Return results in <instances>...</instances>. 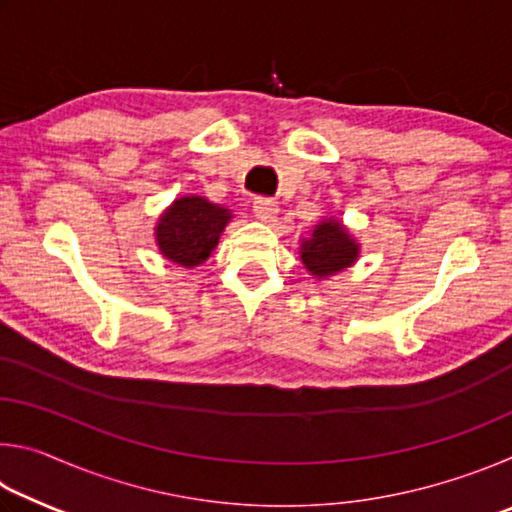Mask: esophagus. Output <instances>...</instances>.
Masks as SVG:
<instances>
[{
    "mask_svg": "<svg viewBox=\"0 0 512 512\" xmlns=\"http://www.w3.org/2000/svg\"><path fill=\"white\" fill-rule=\"evenodd\" d=\"M253 212L262 223H271V221H275V216H277V212H280V207H277V203L271 201V198H257L255 205H253Z\"/></svg>",
    "mask_w": 512,
    "mask_h": 512,
    "instance_id": "34e87169",
    "label": "esophagus"
}]
</instances>
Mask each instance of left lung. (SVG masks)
Listing matches in <instances>:
<instances>
[{
    "label": "left lung",
    "mask_w": 512,
    "mask_h": 512,
    "mask_svg": "<svg viewBox=\"0 0 512 512\" xmlns=\"http://www.w3.org/2000/svg\"><path fill=\"white\" fill-rule=\"evenodd\" d=\"M298 253L309 275H314L316 280H327L357 264L361 244L343 221L336 216H325L311 228L309 237L300 239Z\"/></svg>",
    "instance_id": "1"
}]
</instances>
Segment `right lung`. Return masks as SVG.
<instances>
[{
  "label": "right lung",
  "instance_id": "add662e5",
  "mask_svg": "<svg viewBox=\"0 0 512 512\" xmlns=\"http://www.w3.org/2000/svg\"><path fill=\"white\" fill-rule=\"evenodd\" d=\"M235 216L225 205L187 194L173 201L155 223V246L171 264L194 268L205 264L219 246L225 225Z\"/></svg>",
  "mask_w": 512,
  "mask_h": 512
}]
</instances>
